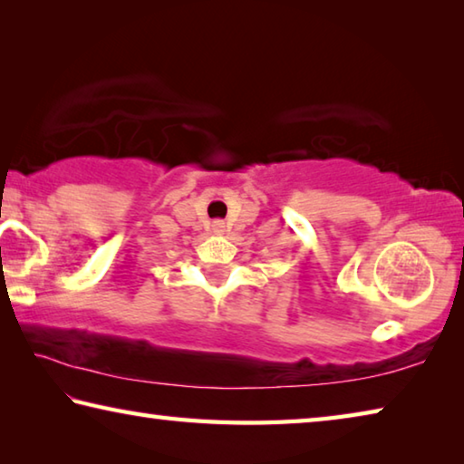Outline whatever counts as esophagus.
<instances>
[{
	"instance_id": "34e87169",
	"label": "esophagus",
	"mask_w": 464,
	"mask_h": 464,
	"mask_svg": "<svg viewBox=\"0 0 464 464\" xmlns=\"http://www.w3.org/2000/svg\"><path fill=\"white\" fill-rule=\"evenodd\" d=\"M213 233H217V235L225 233V223H223V221H215V223H213Z\"/></svg>"
}]
</instances>
